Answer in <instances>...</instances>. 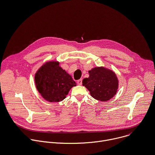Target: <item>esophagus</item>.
<instances>
[{"mask_svg": "<svg viewBox=\"0 0 155 155\" xmlns=\"http://www.w3.org/2000/svg\"><path fill=\"white\" fill-rule=\"evenodd\" d=\"M77 84L78 85H81L82 84V80L81 79H80L77 81Z\"/></svg>", "mask_w": 155, "mask_h": 155, "instance_id": "esophagus-1", "label": "esophagus"}]
</instances>
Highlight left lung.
<instances>
[{"instance_id": "obj_1", "label": "left lung", "mask_w": 155, "mask_h": 155, "mask_svg": "<svg viewBox=\"0 0 155 155\" xmlns=\"http://www.w3.org/2000/svg\"><path fill=\"white\" fill-rule=\"evenodd\" d=\"M89 77L83 80V86L94 98L104 102L116 95L119 81L112 70L103 66L95 67L89 71Z\"/></svg>"}]
</instances>
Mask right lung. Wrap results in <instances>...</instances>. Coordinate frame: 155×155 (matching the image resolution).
<instances>
[{
    "mask_svg": "<svg viewBox=\"0 0 155 155\" xmlns=\"http://www.w3.org/2000/svg\"><path fill=\"white\" fill-rule=\"evenodd\" d=\"M57 61L44 63L34 76L35 87L41 96L49 102L63 101L77 83L72 77L59 66Z\"/></svg>",
    "mask_w": 155,
    "mask_h": 155,
    "instance_id": "right-lung-1",
    "label": "right lung"
}]
</instances>
